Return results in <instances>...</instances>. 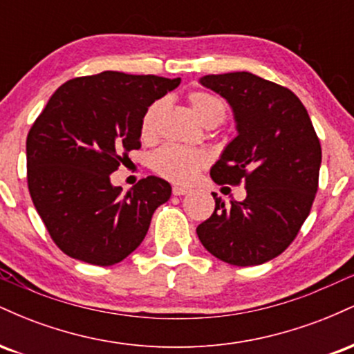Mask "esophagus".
Masks as SVG:
<instances>
[{"label":"esophagus","mask_w":354,"mask_h":354,"mask_svg":"<svg viewBox=\"0 0 354 354\" xmlns=\"http://www.w3.org/2000/svg\"><path fill=\"white\" fill-rule=\"evenodd\" d=\"M191 189L188 188H183V186H174L173 188V194L174 196H183V194H188Z\"/></svg>","instance_id":"1"}]
</instances>
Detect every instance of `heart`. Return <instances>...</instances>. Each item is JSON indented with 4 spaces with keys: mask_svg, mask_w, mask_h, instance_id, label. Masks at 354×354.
<instances>
[{
    "mask_svg": "<svg viewBox=\"0 0 354 354\" xmlns=\"http://www.w3.org/2000/svg\"><path fill=\"white\" fill-rule=\"evenodd\" d=\"M188 103L206 126H216L226 118V104L214 93L206 89H194L188 95ZM165 101L158 100L146 108L140 124L141 140L151 143L158 133V121L165 111ZM208 165V154L203 149L183 148L176 145L161 146L151 156V168L165 180L185 185L193 181L200 169Z\"/></svg>",
    "mask_w": 354,
    "mask_h": 354,
    "instance_id": "b5f03b06",
    "label": "heart"
}]
</instances>
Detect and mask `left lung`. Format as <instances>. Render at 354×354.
<instances>
[{
    "label": "left lung",
    "instance_id": "obj_1",
    "mask_svg": "<svg viewBox=\"0 0 354 354\" xmlns=\"http://www.w3.org/2000/svg\"><path fill=\"white\" fill-rule=\"evenodd\" d=\"M203 86L228 100L238 136L211 168L216 185L246 186L243 201L214 211L196 228L211 254L254 266L281 254L310 214L318 191L321 145L306 108L291 89L248 71L208 75Z\"/></svg>",
    "mask_w": 354,
    "mask_h": 354
}]
</instances>
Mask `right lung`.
<instances>
[{"instance_id":"1","label":"right lung","mask_w":354,"mask_h":354,"mask_svg":"<svg viewBox=\"0 0 354 354\" xmlns=\"http://www.w3.org/2000/svg\"><path fill=\"white\" fill-rule=\"evenodd\" d=\"M180 78L103 71L56 89L26 138L28 189L55 245L96 266L123 261L141 245L168 181L143 178L128 193L109 174L140 149L146 108Z\"/></svg>"}]
</instances>
